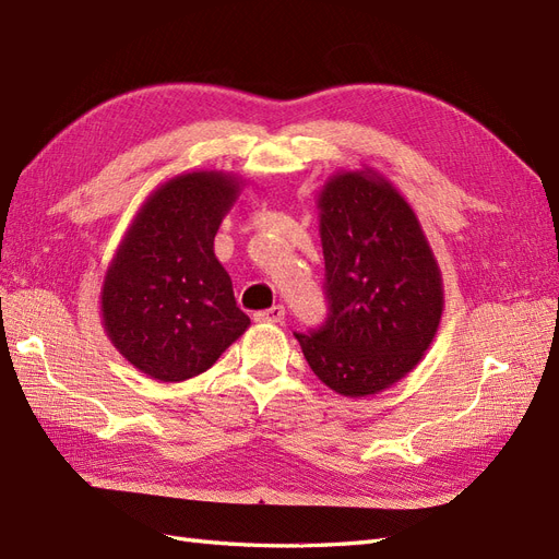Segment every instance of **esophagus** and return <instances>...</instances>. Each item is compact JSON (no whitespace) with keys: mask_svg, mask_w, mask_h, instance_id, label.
Here are the masks:
<instances>
[{"mask_svg":"<svg viewBox=\"0 0 559 559\" xmlns=\"http://www.w3.org/2000/svg\"><path fill=\"white\" fill-rule=\"evenodd\" d=\"M254 319L259 323H281L285 319V307L283 305H274L271 309L259 311V314H254Z\"/></svg>","mask_w":559,"mask_h":559,"instance_id":"34e87169","label":"esophagus"}]
</instances>
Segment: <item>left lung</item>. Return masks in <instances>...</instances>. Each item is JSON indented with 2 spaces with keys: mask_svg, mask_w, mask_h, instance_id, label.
<instances>
[{
  "mask_svg": "<svg viewBox=\"0 0 559 559\" xmlns=\"http://www.w3.org/2000/svg\"><path fill=\"white\" fill-rule=\"evenodd\" d=\"M317 210L331 311L295 338L331 391L383 393L436 338L445 305L438 259L405 194L371 166L329 176Z\"/></svg>",
  "mask_w": 559,
  "mask_h": 559,
  "instance_id": "8db88e82",
  "label": "left lung"
}]
</instances>
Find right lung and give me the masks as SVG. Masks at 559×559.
<instances>
[{"label": "right lung", "mask_w": 559, "mask_h": 559, "mask_svg": "<svg viewBox=\"0 0 559 559\" xmlns=\"http://www.w3.org/2000/svg\"><path fill=\"white\" fill-rule=\"evenodd\" d=\"M242 186L240 176L216 168L164 180L104 271L102 329L154 381L180 383L206 371L250 326L214 254L216 230Z\"/></svg>", "instance_id": "right-lung-1"}]
</instances>
